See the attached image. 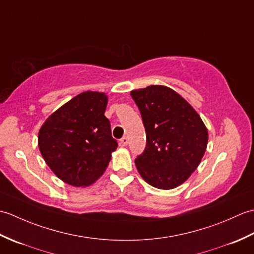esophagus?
<instances>
[{"instance_id":"34e87169","label":"esophagus","mask_w":254,"mask_h":254,"mask_svg":"<svg viewBox=\"0 0 254 254\" xmlns=\"http://www.w3.org/2000/svg\"><path fill=\"white\" fill-rule=\"evenodd\" d=\"M120 142H121V144L123 145V146H127V143H128V138H127V136H123V137L120 139Z\"/></svg>"}]
</instances>
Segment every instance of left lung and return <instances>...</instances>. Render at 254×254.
I'll use <instances>...</instances> for the list:
<instances>
[{
  "label": "left lung",
  "mask_w": 254,
  "mask_h": 254,
  "mask_svg": "<svg viewBox=\"0 0 254 254\" xmlns=\"http://www.w3.org/2000/svg\"><path fill=\"white\" fill-rule=\"evenodd\" d=\"M146 131V147L135 166L148 185L170 190L188 180L201 163L208 132L198 113L167 86L131 91Z\"/></svg>",
  "instance_id": "8db88e82"
}]
</instances>
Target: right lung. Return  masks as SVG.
<instances>
[{"instance_id": "obj_1", "label": "right lung", "mask_w": 254, "mask_h": 254, "mask_svg": "<svg viewBox=\"0 0 254 254\" xmlns=\"http://www.w3.org/2000/svg\"><path fill=\"white\" fill-rule=\"evenodd\" d=\"M108 96L85 91L47 119L38 146L55 175L73 187H87L104 174L118 143L105 117Z\"/></svg>"}]
</instances>
